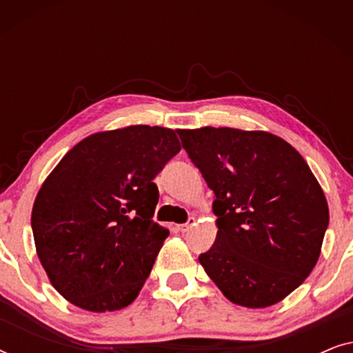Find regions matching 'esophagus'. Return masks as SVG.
Returning <instances> with one entry per match:
<instances>
[{"label": "esophagus", "mask_w": 353, "mask_h": 353, "mask_svg": "<svg viewBox=\"0 0 353 353\" xmlns=\"http://www.w3.org/2000/svg\"><path fill=\"white\" fill-rule=\"evenodd\" d=\"M194 225H196V219H194V216H191V219L188 220L186 223H183V225H178V230H180L181 233H186V231H190V230H191L192 226H194Z\"/></svg>", "instance_id": "obj_1"}]
</instances>
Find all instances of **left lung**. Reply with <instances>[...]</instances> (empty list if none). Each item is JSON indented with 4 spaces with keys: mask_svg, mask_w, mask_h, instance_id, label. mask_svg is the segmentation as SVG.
<instances>
[{
    "mask_svg": "<svg viewBox=\"0 0 353 353\" xmlns=\"http://www.w3.org/2000/svg\"><path fill=\"white\" fill-rule=\"evenodd\" d=\"M214 191L215 244L199 255L236 305L267 308L286 299L320 259L330 209L320 183L288 141L262 130H176Z\"/></svg>",
    "mask_w": 353,
    "mask_h": 353,
    "instance_id": "obj_1",
    "label": "left lung"
}]
</instances>
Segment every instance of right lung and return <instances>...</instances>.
Wrapping results in <instances>:
<instances>
[{
    "mask_svg": "<svg viewBox=\"0 0 353 353\" xmlns=\"http://www.w3.org/2000/svg\"><path fill=\"white\" fill-rule=\"evenodd\" d=\"M180 149L170 128L130 125L90 134L52 168L33 202L32 230L62 297L94 313L138 297L168 236L152 220V180Z\"/></svg>",
    "mask_w": 353,
    "mask_h": 353,
    "instance_id": "1",
    "label": "right lung"
}]
</instances>
